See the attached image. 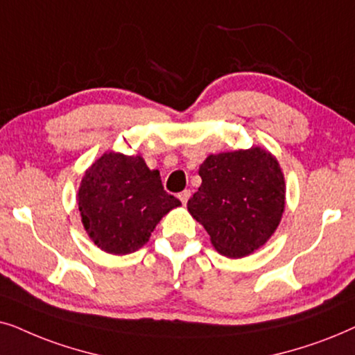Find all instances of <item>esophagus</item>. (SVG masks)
Segmentation results:
<instances>
[{"instance_id": "34e87169", "label": "esophagus", "mask_w": 355, "mask_h": 355, "mask_svg": "<svg viewBox=\"0 0 355 355\" xmlns=\"http://www.w3.org/2000/svg\"><path fill=\"white\" fill-rule=\"evenodd\" d=\"M190 195H191L190 190H185V191H182L180 195H178V198H180V201L183 202V205H187L188 200H190Z\"/></svg>"}]
</instances>
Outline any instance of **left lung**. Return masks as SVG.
Returning a JSON list of instances; mask_svg holds the SVG:
<instances>
[{"label": "left lung", "instance_id": "left-lung-1", "mask_svg": "<svg viewBox=\"0 0 355 355\" xmlns=\"http://www.w3.org/2000/svg\"><path fill=\"white\" fill-rule=\"evenodd\" d=\"M200 177L187 207L217 252L242 258L271 239L286 207L284 173L271 153L253 146L211 154Z\"/></svg>", "mask_w": 355, "mask_h": 355}]
</instances>
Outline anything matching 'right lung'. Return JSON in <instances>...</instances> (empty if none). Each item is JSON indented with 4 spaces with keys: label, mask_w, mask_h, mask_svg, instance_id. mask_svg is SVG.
<instances>
[{
    "label": "right lung",
    "mask_w": 355,
    "mask_h": 355,
    "mask_svg": "<svg viewBox=\"0 0 355 355\" xmlns=\"http://www.w3.org/2000/svg\"><path fill=\"white\" fill-rule=\"evenodd\" d=\"M78 205L98 248L128 254L148 243L159 220L182 202L164 190L159 170L141 155L105 153L84 173Z\"/></svg>",
    "instance_id": "right-lung-1"
}]
</instances>
